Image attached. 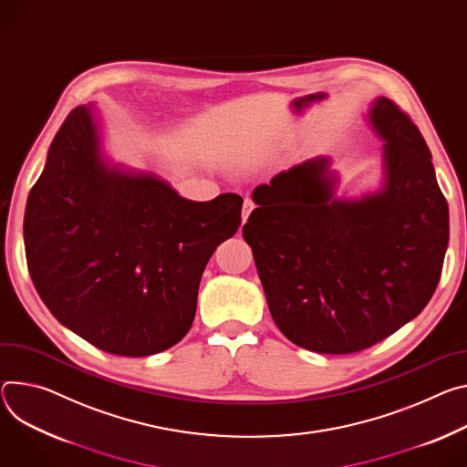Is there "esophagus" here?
<instances>
[{"mask_svg": "<svg viewBox=\"0 0 467 467\" xmlns=\"http://www.w3.org/2000/svg\"><path fill=\"white\" fill-rule=\"evenodd\" d=\"M253 208H255V202H253L251 199H245V201H244V206H242V222H244V223L247 222V218H249Z\"/></svg>", "mask_w": 467, "mask_h": 467, "instance_id": "1", "label": "esophagus"}]
</instances>
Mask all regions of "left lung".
Here are the masks:
<instances>
[{
	"mask_svg": "<svg viewBox=\"0 0 467 467\" xmlns=\"http://www.w3.org/2000/svg\"><path fill=\"white\" fill-rule=\"evenodd\" d=\"M384 141L379 190L337 197L329 158L315 156L251 193L242 229L274 322L318 354L365 350L413 320L440 283L449 206L431 150L389 99L370 104Z\"/></svg>",
	"mask_w": 467,
	"mask_h": 467,
	"instance_id": "8db88e82",
	"label": "left lung"
}]
</instances>
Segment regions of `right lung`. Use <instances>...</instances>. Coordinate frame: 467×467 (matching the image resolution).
Returning a JSON list of instances; mask_svg holds the SVG:
<instances>
[{"instance_id":"1","label":"right lung","mask_w":467,"mask_h":467,"mask_svg":"<svg viewBox=\"0 0 467 467\" xmlns=\"http://www.w3.org/2000/svg\"><path fill=\"white\" fill-rule=\"evenodd\" d=\"M236 193L197 202L111 163L91 106L74 108L29 192L26 259L50 313L93 347L129 358L190 331L212 253L242 223Z\"/></svg>"}]
</instances>
